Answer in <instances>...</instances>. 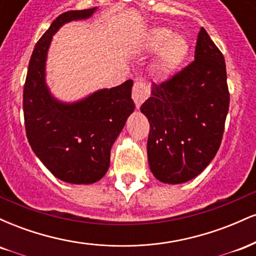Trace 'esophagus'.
<instances>
[{
	"label": "esophagus",
	"mask_w": 256,
	"mask_h": 256,
	"mask_svg": "<svg viewBox=\"0 0 256 256\" xmlns=\"http://www.w3.org/2000/svg\"><path fill=\"white\" fill-rule=\"evenodd\" d=\"M149 98V86L142 79H137L134 84L132 89V98H134V104L137 108L140 107V104Z\"/></svg>",
	"instance_id": "34e87169"
}]
</instances>
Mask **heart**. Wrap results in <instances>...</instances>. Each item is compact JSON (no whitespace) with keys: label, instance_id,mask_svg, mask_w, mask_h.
Listing matches in <instances>:
<instances>
[{"label":"heart","instance_id":"heart-1","mask_svg":"<svg viewBox=\"0 0 256 256\" xmlns=\"http://www.w3.org/2000/svg\"><path fill=\"white\" fill-rule=\"evenodd\" d=\"M142 50L156 52L152 68L158 76H170L184 62L189 54V43L185 37L174 34L171 28H152L142 40Z\"/></svg>","mask_w":256,"mask_h":256}]
</instances>
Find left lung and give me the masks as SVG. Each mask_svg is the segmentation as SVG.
<instances>
[{
  "mask_svg": "<svg viewBox=\"0 0 256 256\" xmlns=\"http://www.w3.org/2000/svg\"><path fill=\"white\" fill-rule=\"evenodd\" d=\"M230 104L225 60L204 28L195 60L161 84L140 106L148 118V162L158 180H192L216 156Z\"/></svg>",
  "mask_w": 256,
  "mask_h": 256,
  "instance_id": "obj_1",
  "label": "left lung"
}]
</instances>
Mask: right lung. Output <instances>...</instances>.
<instances>
[{
  "label": "right lung",
  "instance_id": "right-lung-1",
  "mask_svg": "<svg viewBox=\"0 0 256 256\" xmlns=\"http://www.w3.org/2000/svg\"><path fill=\"white\" fill-rule=\"evenodd\" d=\"M96 10H68L52 22L34 46L24 86L25 128L32 150L55 177L71 184H92L104 177L112 146L134 110L131 79L76 102L60 101L46 85L52 36L67 22L89 19Z\"/></svg>",
  "mask_w": 256,
  "mask_h": 256
}]
</instances>
